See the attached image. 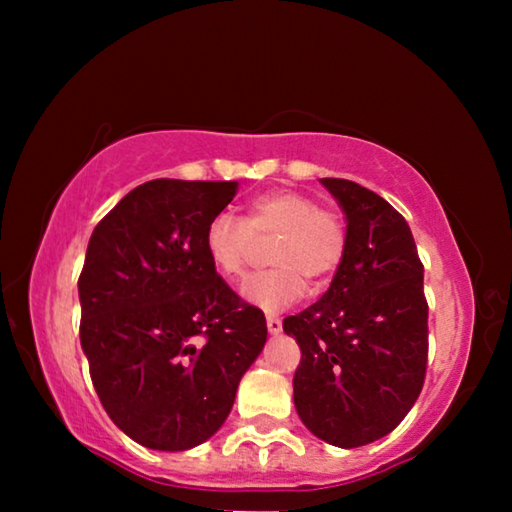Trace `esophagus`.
I'll use <instances>...</instances> for the list:
<instances>
[{"label":"esophagus","mask_w":512,"mask_h":512,"mask_svg":"<svg viewBox=\"0 0 512 512\" xmlns=\"http://www.w3.org/2000/svg\"><path fill=\"white\" fill-rule=\"evenodd\" d=\"M266 327L271 334H280L282 332V320L277 316H266Z\"/></svg>","instance_id":"34e87169"}]
</instances>
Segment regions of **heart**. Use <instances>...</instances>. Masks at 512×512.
<instances>
[{"label": "heart", "instance_id": "b5f03b06", "mask_svg": "<svg viewBox=\"0 0 512 512\" xmlns=\"http://www.w3.org/2000/svg\"><path fill=\"white\" fill-rule=\"evenodd\" d=\"M275 237L268 271L250 277L241 298L264 311L293 305L311 284L332 277L348 250V228L336 212L320 210L314 198L275 189L250 201L246 216L216 214L205 230V250L216 273L241 282L255 253V239Z\"/></svg>", "mask_w": 512, "mask_h": 512}]
</instances>
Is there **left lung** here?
<instances>
[{"label":"left lung","mask_w":512,"mask_h":512,"mask_svg":"<svg viewBox=\"0 0 512 512\" xmlns=\"http://www.w3.org/2000/svg\"><path fill=\"white\" fill-rule=\"evenodd\" d=\"M320 183L345 214L348 250L325 296L282 327L302 352L293 375L300 420L316 438L352 449L391 433L418 400L429 307L404 216L352 180Z\"/></svg>","instance_id":"obj_1"}]
</instances>
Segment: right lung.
<instances>
[{"instance_id": "right-lung-1", "label": "right lung", "mask_w": 512, "mask_h": 512, "mask_svg": "<svg viewBox=\"0 0 512 512\" xmlns=\"http://www.w3.org/2000/svg\"><path fill=\"white\" fill-rule=\"evenodd\" d=\"M237 183L149 180L94 228L79 277L81 348L110 420L149 449L212 438L266 343L264 311L212 266L205 230Z\"/></svg>"}]
</instances>
